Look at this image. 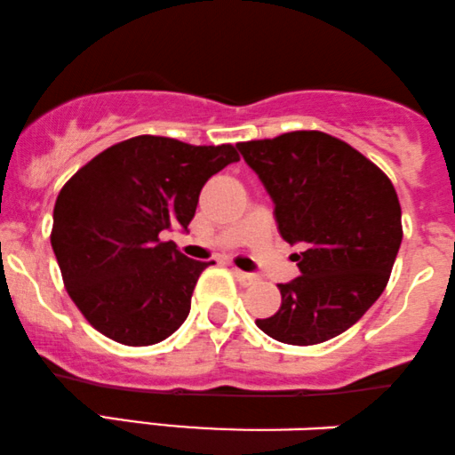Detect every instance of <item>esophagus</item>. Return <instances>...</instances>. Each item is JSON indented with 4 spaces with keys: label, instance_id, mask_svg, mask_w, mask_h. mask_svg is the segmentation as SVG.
I'll use <instances>...</instances> for the list:
<instances>
[{
    "label": "esophagus",
    "instance_id": "esophagus-1",
    "mask_svg": "<svg viewBox=\"0 0 455 455\" xmlns=\"http://www.w3.org/2000/svg\"><path fill=\"white\" fill-rule=\"evenodd\" d=\"M234 276H236V279L243 283V285H255V283L259 281L258 276L251 275V272H243V270H238V268H234Z\"/></svg>",
    "mask_w": 455,
    "mask_h": 455
}]
</instances>
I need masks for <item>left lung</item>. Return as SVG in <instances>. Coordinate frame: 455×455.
<instances>
[{"label": "left lung", "mask_w": 455, "mask_h": 455, "mask_svg": "<svg viewBox=\"0 0 455 455\" xmlns=\"http://www.w3.org/2000/svg\"><path fill=\"white\" fill-rule=\"evenodd\" d=\"M272 202L300 276L281 283V308L258 319L287 345H317L349 330L386 290L403 243L392 180L354 147L323 132L236 144Z\"/></svg>", "instance_id": "1"}]
</instances>
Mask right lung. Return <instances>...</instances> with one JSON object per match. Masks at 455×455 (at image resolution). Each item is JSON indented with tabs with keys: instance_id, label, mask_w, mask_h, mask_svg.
Here are the masks:
<instances>
[{
	"instance_id": "obj_1",
	"label": "right lung",
	"mask_w": 455,
	"mask_h": 455,
	"mask_svg": "<svg viewBox=\"0 0 455 455\" xmlns=\"http://www.w3.org/2000/svg\"><path fill=\"white\" fill-rule=\"evenodd\" d=\"M238 159L232 144L136 136L95 155L63 185L51 244L69 298L98 332L147 347L183 325L208 264L162 234L187 229L206 180Z\"/></svg>"
}]
</instances>
